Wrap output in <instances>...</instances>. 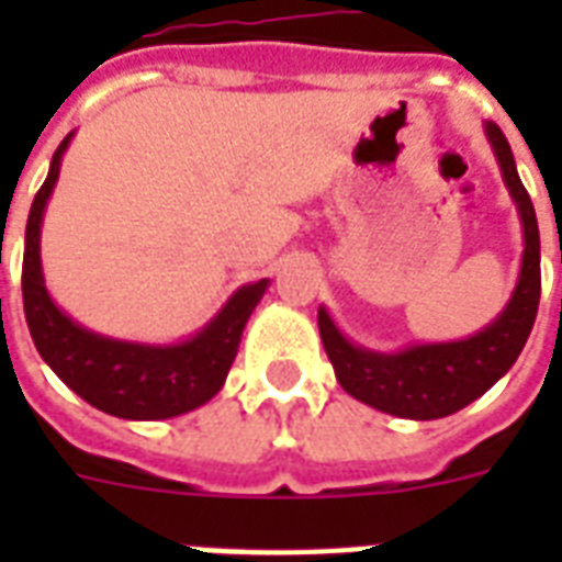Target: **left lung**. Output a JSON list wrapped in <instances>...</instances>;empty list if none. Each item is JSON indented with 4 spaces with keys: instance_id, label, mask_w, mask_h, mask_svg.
Segmentation results:
<instances>
[{
    "instance_id": "1",
    "label": "left lung",
    "mask_w": 562,
    "mask_h": 562,
    "mask_svg": "<svg viewBox=\"0 0 562 562\" xmlns=\"http://www.w3.org/2000/svg\"><path fill=\"white\" fill-rule=\"evenodd\" d=\"M487 143L496 154L502 180L514 198L522 224V265L505 308L484 329L458 341L408 344L402 350H370L350 341L335 324L329 308H317L324 350L335 379L359 402L402 419H440L467 408L481 393L514 368L537 321L540 306V227L525 192L516 160L498 125L484 122Z\"/></svg>"
}]
</instances>
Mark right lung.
<instances>
[{
  "label": "right lung",
  "instance_id": "right-lung-1",
  "mask_svg": "<svg viewBox=\"0 0 562 562\" xmlns=\"http://www.w3.org/2000/svg\"><path fill=\"white\" fill-rule=\"evenodd\" d=\"M75 131L57 145L46 183L31 203L22 254V303L34 347L57 379L92 408L122 419H169L201 408L224 387L247 321L271 280L247 282L183 341L148 344L92 333L66 315L46 289L40 233Z\"/></svg>",
  "mask_w": 562,
  "mask_h": 562
}]
</instances>
